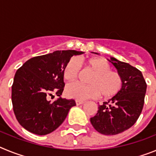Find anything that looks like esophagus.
<instances>
[{
  "mask_svg": "<svg viewBox=\"0 0 156 156\" xmlns=\"http://www.w3.org/2000/svg\"><path fill=\"white\" fill-rule=\"evenodd\" d=\"M84 103V101H80V100H76V105H82Z\"/></svg>",
  "mask_w": 156,
  "mask_h": 156,
  "instance_id": "esophagus-1",
  "label": "esophagus"
}]
</instances>
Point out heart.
I'll use <instances>...</instances> for the list:
<instances>
[{
    "mask_svg": "<svg viewBox=\"0 0 156 156\" xmlns=\"http://www.w3.org/2000/svg\"><path fill=\"white\" fill-rule=\"evenodd\" d=\"M87 66L94 72L88 83L83 85L73 83L66 87V94L69 98L83 101L100 95L104 98H111L119 93L122 87V78L119 73L112 71L111 66L104 58L93 57L85 60ZM80 62L72 58L63 69V78L67 82L74 81L78 76Z\"/></svg>",
    "mask_w": 156,
    "mask_h": 156,
    "instance_id": "obj_1",
    "label": "heart"
}]
</instances>
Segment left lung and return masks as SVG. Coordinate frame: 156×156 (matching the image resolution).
Instances as JSON below:
<instances>
[{"instance_id": "1", "label": "left lung", "mask_w": 156, "mask_h": 156, "mask_svg": "<svg viewBox=\"0 0 156 156\" xmlns=\"http://www.w3.org/2000/svg\"><path fill=\"white\" fill-rule=\"evenodd\" d=\"M108 60L122 76V87L118 94L98 106L90 122L101 134L115 135L130 128L137 120L144 106L147 84L137 68L113 57Z\"/></svg>"}]
</instances>
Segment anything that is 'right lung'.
Instances as JSON below:
<instances>
[{
  "label": "right lung",
  "mask_w": 156,
  "mask_h": 156,
  "mask_svg": "<svg viewBox=\"0 0 156 156\" xmlns=\"http://www.w3.org/2000/svg\"><path fill=\"white\" fill-rule=\"evenodd\" d=\"M83 51H55L29 59L16 71L12 87L14 113L23 128L37 135L55 130L64 122L69 111L76 105L73 99L62 98L63 69L73 55ZM55 93V102L48 96Z\"/></svg>",
  "instance_id": "1"
}]
</instances>
